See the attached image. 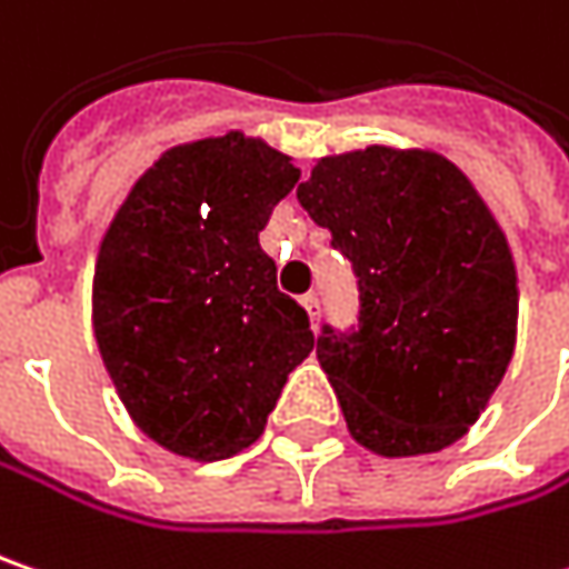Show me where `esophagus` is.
<instances>
[{
  "instance_id": "obj_1",
  "label": "esophagus",
  "mask_w": 569,
  "mask_h": 569,
  "mask_svg": "<svg viewBox=\"0 0 569 569\" xmlns=\"http://www.w3.org/2000/svg\"><path fill=\"white\" fill-rule=\"evenodd\" d=\"M300 303H303V310L310 313V320L317 323V320H320V295H303Z\"/></svg>"
}]
</instances>
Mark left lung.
<instances>
[{
	"label": "left lung",
	"instance_id": "obj_1",
	"mask_svg": "<svg viewBox=\"0 0 569 569\" xmlns=\"http://www.w3.org/2000/svg\"><path fill=\"white\" fill-rule=\"evenodd\" d=\"M298 201L358 274V329L317 339L352 439L383 458L455 445L516 349L519 278L493 211L451 159L381 143L317 159Z\"/></svg>",
	"mask_w": 569,
	"mask_h": 569
}]
</instances>
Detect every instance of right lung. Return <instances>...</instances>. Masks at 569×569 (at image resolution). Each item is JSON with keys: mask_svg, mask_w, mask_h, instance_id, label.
I'll return each mask as SVG.
<instances>
[{"mask_svg": "<svg viewBox=\"0 0 569 569\" xmlns=\"http://www.w3.org/2000/svg\"><path fill=\"white\" fill-rule=\"evenodd\" d=\"M298 179L291 157L240 130L179 143L133 182L101 237V361L137 429L172 455H240L313 352L303 307L278 291L259 246Z\"/></svg>", "mask_w": 569, "mask_h": 569, "instance_id": "1", "label": "right lung"}]
</instances>
